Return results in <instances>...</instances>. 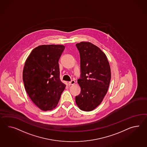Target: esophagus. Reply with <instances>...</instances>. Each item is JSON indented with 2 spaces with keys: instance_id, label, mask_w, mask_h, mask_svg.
<instances>
[{
  "instance_id": "1",
  "label": "esophagus",
  "mask_w": 147,
  "mask_h": 147,
  "mask_svg": "<svg viewBox=\"0 0 147 147\" xmlns=\"http://www.w3.org/2000/svg\"><path fill=\"white\" fill-rule=\"evenodd\" d=\"M75 81H74V80H72L71 81H70V82H68V85H69V86L73 85V84H75Z\"/></svg>"
}]
</instances>
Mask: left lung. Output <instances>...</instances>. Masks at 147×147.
Returning a JSON list of instances; mask_svg holds the SVG:
<instances>
[{"label": "left lung", "mask_w": 147, "mask_h": 147, "mask_svg": "<svg viewBox=\"0 0 147 147\" xmlns=\"http://www.w3.org/2000/svg\"><path fill=\"white\" fill-rule=\"evenodd\" d=\"M80 56L81 88L75 102L80 109L91 111L98 106L106 94L111 79L110 65L100 48L88 42L76 43Z\"/></svg>", "instance_id": "8db88e82"}]
</instances>
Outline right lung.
<instances>
[{
    "label": "right lung",
    "instance_id": "add662e5",
    "mask_svg": "<svg viewBox=\"0 0 147 147\" xmlns=\"http://www.w3.org/2000/svg\"><path fill=\"white\" fill-rule=\"evenodd\" d=\"M63 45H41L33 49L25 61L23 80L29 97L41 110L56 107L65 88L60 80L58 61Z\"/></svg>",
    "mask_w": 147,
    "mask_h": 147
}]
</instances>
